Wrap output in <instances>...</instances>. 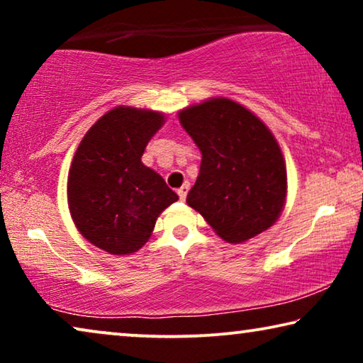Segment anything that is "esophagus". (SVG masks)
<instances>
[{"label": "esophagus", "instance_id": "esophagus-1", "mask_svg": "<svg viewBox=\"0 0 363 363\" xmlns=\"http://www.w3.org/2000/svg\"><path fill=\"white\" fill-rule=\"evenodd\" d=\"M188 190H190V183H188V182H185L180 188H178L177 193H178V196H180V200H185L186 195H188Z\"/></svg>", "mask_w": 363, "mask_h": 363}]
</instances>
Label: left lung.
<instances>
[{
    "label": "left lung",
    "mask_w": 363,
    "mask_h": 363,
    "mask_svg": "<svg viewBox=\"0 0 363 363\" xmlns=\"http://www.w3.org/2000/svg\"><path fill=\"white\" fill-rule=\"evenodd\" d=\"M201 152L200 175L186 203L228 242L269 228L286 200V165L264 123L230 99H211L180 112Z\"/></svg>",
    "instance_id": "left-lung-1"
}]
</instances>
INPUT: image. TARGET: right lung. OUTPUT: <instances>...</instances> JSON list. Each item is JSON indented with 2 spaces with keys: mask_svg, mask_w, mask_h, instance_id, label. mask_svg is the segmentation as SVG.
<instances>
[{
  "mask_svg": "<svg viewBox=\"0 0 363 363\" xmlns=\"http://www.w3.org/2000/svg\"><path fill=\"white\" fill-rule=\"evenodd\" d=\"M163 113L117 107L84 135L67 180V200L81 235L111 255L145 245L160 213L178 200L163 178L142 163Z\"/></svg>",
  "mask_w": 363,
  "mask_h": 363,
  "instance_id": "add662e5",
  "label": "right lung"
}]
</instances>
